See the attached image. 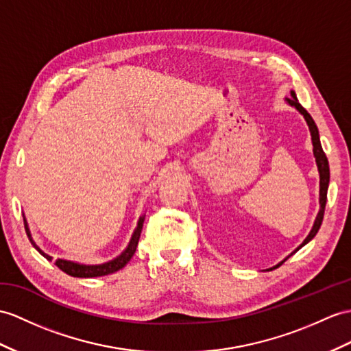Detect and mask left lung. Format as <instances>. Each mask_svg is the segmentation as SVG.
<instances>
[{
	"mask_svg": "<svg viewBox=\"0 0 351 351\" xmlns=\"http://www.w3.org/2000/svg\"><path fill=\"white\" fill-rule=\"evenodd\" d=\"M286 102L289 106L295 107L299 113H301L304 116V119L306 121V125H308L310 128V134H311V141H313V153H314V158H315V164H317V168H319V174H320V198H319V202H320V210H319V215L317 217H315L314 220V225H313V229L310 230L308 237L305 238L304 243L298 247V249L293 252L296 253L301 247H304L306 243H310L313 238L315 237V234L319 232V229L322 226V221H323V216H324V207H326V201H328V186H329V162H328V158L326 155H324V152L322 149V144H320V136H319V130H317V125L314 123L313 117L310 116L308 111H306L301 104H299V101L296 98V93L293 90H290V98H286ZM293 253H290L287 258L283 261L286 262L290 256H292ZM280 262L278 265H276V267L269 268L271 269H276L278 268L281 263Z\"/></svg>",
	"mask_w": 351,
	"mask_h": 351,
	"instance_id": "8db88e82",
	"label": "left lung"
}]
</instances>
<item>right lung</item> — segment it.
Segmentation results:
<instances>
[{
    "mask_svg": "<svg viewBox=\"0 0 351 351\" xmlns=\"http://www.w3.org/2000/svg\"><path fill=\"white\" fill-rule=\"evenodd\" d=\"M144 217H146V215H143L138 220V225H136L134 234L131 237V241L130 244H128L126 249L117 256V258H114L113 261L110 262H106V263H101V265H83V263H77V262H73V261H65V259H56L55 261V265L56 267L64 271L65 274L71 276V277H79V278H92V277H102V276H108V274H113V272L122 269L125 265L131 261V258L134 256L135 250H136V245H138V240H140V235H141V229H143V223H144ZM23 225H25V230H27V235L29 238L31 244L36 247V249L38 250L40 254L45 256V258L47 261H52L53 258L52 256L46 254L45 252H43L40 247L34 243L32 237H31V232H29V228H28V223H27V219L23 217Z\"/></svg>",
    "mask_w": 351,
    "mask_h": 351,
    "instance_id": "1",
    "label": "right lung"
}]
</instances>
